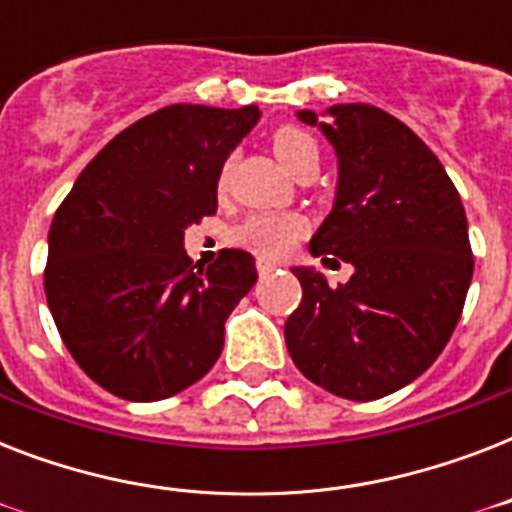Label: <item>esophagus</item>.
I'll return each mask as SVG.
<instances>
[{
    "instance_id": "esophagus-1",
    "label": "esophagus",
    "mask_w": 512,
    "mask_h": 512,
    "mask_svg": "<svg viewBox=\"0 0 512 512\" xmlns=\"http://www.w3.org/2000/svg\"><path fill=\"white\" fill-rule=\"evenodd\" d=\"M276 268H279V263L265 260V257H257V273H260V276H268V273H273Z\"/></svg>"
}]
</instances>
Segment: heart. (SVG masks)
I'll return each instance as SVG.
<instances>
[{"label":"heart","instance_id":"obj_1","mask_svg":"<svg viewBox=\"0 0 512 512\" xmlns=\"http://www.w3.org/2000/svg\"><path fill=\"white\" fill-rule=\"evenodd\" d=\"M273 154L292 175H295L303 164L316 162L319 164V146L308 132L297 130V127H281L271 140ZM228 177V164L220 172V188L225 185ZM305 233V220L295 212H255L247 215L236 228L231 231V241L239 247L249 249L260 257H281L287 255L292 244Z\"/></svg>","mask_w":512,"mask_h":512}]
</instances>
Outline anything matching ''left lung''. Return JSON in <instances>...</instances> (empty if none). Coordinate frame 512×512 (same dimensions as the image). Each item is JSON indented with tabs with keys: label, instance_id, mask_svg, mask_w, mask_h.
I'll use <instances>...</instances> for the list:
<instances>
[{
	"label": "left lung",
	"instance_id": "8db88e82",
	"mask_svg": "<svg viewBox=\"0 0 512 512\" xmlns=\"http://www.w3.org/2000/svg\"><path fill=\"white\" fill-rule=\"evenodd\" d=\"M297 119L337 154L335 207L313 233V257L353 265L348 284L292 268L303 300L284 324L289 356L350 401L396 393L438 358L473 279L468 217L438 156L404 122L366 103ZM337 263V260H335Z\"/></svg>",
	"mask_w": 512,
	"mask_h": 512
}]
</instances>
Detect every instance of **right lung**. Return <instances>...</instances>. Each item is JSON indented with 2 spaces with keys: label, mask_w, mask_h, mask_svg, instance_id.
<instances>
[{
  "label": "right lung",
  "mask_w": 512,
  "mask_h": 512,
  "mask_svg": "<svg viewBox=\"0 0 512 512\" xmlns=\"http://www.w3.org/2000/svg\"><path fill=\"white\" fill-rule=\"evenodd\" d=\"M257 119V106L159 108L84 167L52 217L47 305L68 353L108 393L162 401L220 358L255 257L223 249L196 268L183 236L217 212L225 159Z\"/></svg>",
  "instance_id": "right-lung-1"
}]
</instances>
